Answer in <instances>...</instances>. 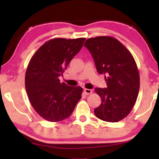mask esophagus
I'll return each mask as SVG.
<instances>
[{"label": "esophagus", "instance_id": "obj_1", "mask_svg": "<svg viewBox=\"0 0 159 159\" xmlns=\"http://www.w3.org/2000/svg\"><path fill=\"white\" fill-rule=\"evenodd\" d=\"M84 93L85 95H90V94L92 93V90H91L90 89H86V88H85Z\"/></svg>", "mask_w": 159, "mask_h": 159}]
</instances>
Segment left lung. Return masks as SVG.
I'll list each match as a JSON object with an SVG mask.
<instances>
[{
    "label": "left lung",
    "instance_id": "left-lung-1",
    "mask_svg": "<svg viewBox=\"0 0 159 159\" xmlns=\"http://www.w3.org/2000/svg\"><path fill=\"white\" fill-rule=\"evenodd\" d=\"M99 74H104L107 88H97L102 102L94 111L107 122H118L130 114L139 90V75L135 61L127 48L111 36L86 40Z\"/></svg>",
    "mask_w": 159,
    "mask_h": 159
}]
</instances>
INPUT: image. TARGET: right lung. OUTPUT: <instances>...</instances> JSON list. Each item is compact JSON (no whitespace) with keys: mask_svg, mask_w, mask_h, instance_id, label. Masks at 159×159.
<instances>
[{"mask_svg":"<svg viewBox=\"0 0 159 159\" xmlns=\"http://www.w3.org/2000/svg\"><path fill=\"white\" fill-rule=\"evenodd\" d=\"M85 39H53L39 48L31 57L25 74L29 99L44 119L58 122L71 116L81 98L83 88L61 83L71 60L82 48Z\"/></svg>","mask_w":159,"mask_h":159,"instance_id":"add662e5","label":"right lung"}]
</instances>
